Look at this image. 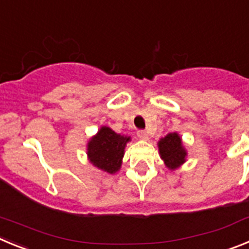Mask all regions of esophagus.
Returning <instances> with one entry per match:
<instances>
[{"label": "esophagus", "instance_id": "obj_1", "mask_svg": "<svg viewBox=\"0 0 249 249\" xmlns=\"http://www.w3.org/2000/svg\"><path fill=\"white\" fill-rule=\"evenodd\" d=\"M137 136L141 140H147V138H148V133H147L146 131H138Z\"/></svg>", "mask_w": 249, "mask_h": 249}]
</instances>
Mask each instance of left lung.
<instances>
[{"mask_svg":"<svg viewBox=\"0 0 249 249\" xmlns=\"http://www.w3.org/2000/svg\"><path fill=\"white\" fill-rule=\"evenodd\" d=\"M158 151L164 166L171 171L179 168L187 160V149L177 132L168 133L158 141Z\"/></svg>","mask_w":249,"mask_h":249,"instance_id":"left-lung-1","label":"left lung"}]
</instances>
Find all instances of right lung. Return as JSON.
Segmentation results:
<instances>
[{
    "mask_svg": "<svg viewBox=\"0 0 249 249\" xmlns=\"http://www.w3.org/2000/svg\"><path fill=\"white\" fill-rule=\"evenodd\" d=\"M129 141V136L120 135L109 127L102 126L87 143L89 163L109 175L117 173L122 166L124 148Z\"/></svg>",
    "mask_w": 249,
    "mask_h": 249,
    "instance_id": "obj_1",
    "label": "right lung"
}]
</instances>
